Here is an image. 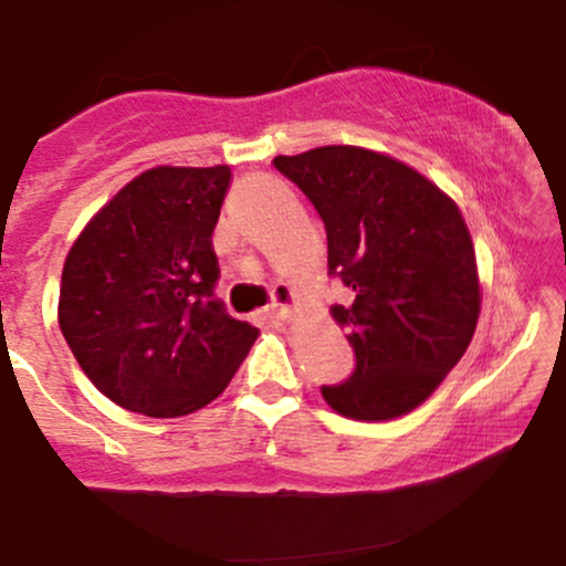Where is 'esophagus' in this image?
I'll return each instance as SVG.
<instances>
[{
    "label": "esophagus",
    "mask_w": 566,
    "mask_h": 566,
    "mask_svg": "<svg viewBox=\"0 0 566 566\" xmlns=\"http://www.w3.org/2000/svg\"><path fill=\"white\" fill-rule=\"evenodd\" d=\"M269 311L276 316V319H290L292 311H295V292H292L290 284H274V290H271Z\"/></svg>",
    "instance_id": "esophagus-1"
}]
</instances>
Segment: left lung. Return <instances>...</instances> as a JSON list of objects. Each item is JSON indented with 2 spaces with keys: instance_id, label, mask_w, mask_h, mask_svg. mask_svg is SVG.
Instances as JSON below:
<instances>
[{
  "instance_id": "1",
  "label": "left lung",
  "mask_w": 566,
  "mask_h": 566,
  "mask_svg": "<svg viewBox=\"0 0 566 566\" xmlns=\"http://www.w3.org/2000/svg\"><path fill=\"white\" fill-rule=\"evenodd\" d=\"M274 167L316 207L327 269L350 292L333 316L348 329L356 367L322 386L335 412L391 420L439 388L479 322V274L458 205L386 154L322 146Z\"/></svg>"
}]
</instances>
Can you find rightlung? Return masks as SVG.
<instances>
[{"instance_id":"obj_1","label":"right lung","mask_w":566,"mask_h":566,"mask_svg":"<svg viewBox=\"0 0 566 566\" xmlns=\"http://www.w3.org/2000/svg\"><path fill=\"white\" fill-rule=\"evenodd\" d=\"M231 167H154L84 226L61 276L57 324L93 386L148 418L197 412L255 343L226 314L212 231Z\"/></svg>"}]
</instances>
